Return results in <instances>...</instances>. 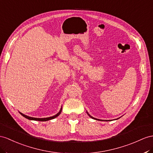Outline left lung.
Instances as JSON below:
<instances>
[{
    "label": "left lung",
    "mask_w": 153,
    "mask_h": 153,
    "mask_svg": "<svg viewBox=\"0 0 153 153\" xmlns=\"http://www.w3.org/2000/svg\"><path fill=\"white\" fill-rule=\"evenodd\" d=\"M87 114H88V115L90 116V117H92V118H93V119H95V120H97V119H96V118H94V117H92L91 115H90V114H88V113L87 112Z\"/></svg>",
    "instance_id": "left-lung-1"
}]
</instances>
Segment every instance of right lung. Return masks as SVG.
Listing matches in <instances>:
<instances>
[{
	"instance_id": "right-lung-1",
	"label": "right lung",
	"mask_w": 153,
	"mask_h": 153,
	"mask_svg": "<svg viewBox=\"0 0 153 153\" xmlns=\"http://www.w3.org/2000/svg\"><path fill=\"white\" fill-rule=\"evenodd\" d=\"M61 111H62V108H61L60 111L56 115H55V116H52V117H45V118H37V117H30V116H26V115L23 114H22V113H21V112H20V113H21V114L22 116H24L25 117H26V118L28 119V120H36V121H48V120H50L54 119L55 117H57L59 115V114H61Z\"/></svg>"
}]
</instances>
